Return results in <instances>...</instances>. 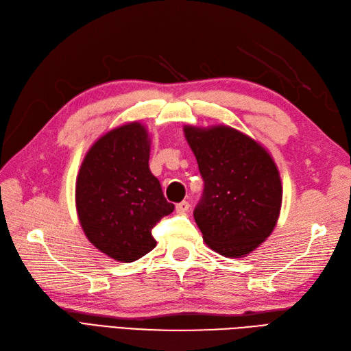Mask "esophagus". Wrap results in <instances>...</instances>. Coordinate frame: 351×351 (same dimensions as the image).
Returning a JSON list of instances; mask_svg holds the SVG:
<instances>
[{"label": "esophagus", "instance_id": "obj_1", "mask_svg": "<svg viewBox=\"0 0 351 351\" xmlns=\"http://www.w3.org/2000/svg\"><path fill=\"white\" fill-rule=\"evenodd\" d=\"M189 210V202L188 201H182L176 204V213L178 214H185Z\"/></svg>", "mask_w": 351, "mask_h": 351}]
</instances>
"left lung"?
I'll use <instances>...</instances> for the list:
<instances>
[{
	"label": "left lung",
	"instance_id": "1",
	"mask_svg": "<svg viewBox=\"0 0 351 351\" xmlns=\"http://www.w3.org/2000/svg\"><path fill=\"white\" fill-rule=\"evenodd\" d=\"M204 179L194 210L202 239L226 258H242L273 233L281 210L277 165L264 145L228 125L184 127Z\"/></svg>",
	"mask_w": 351,
	"mask_h": 351
}]
</instances>
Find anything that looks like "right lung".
Returning <instances> with one entry per match:
<instances>
[{"instance_id":"1","label":"right lung","mask_w":351,"mask_h":351,"mask_svg":"<svg viewBox=\"0 0 351 351\" xmlns=\"http://www.w3.org/2000/svg\"><path fill=\"white\" fill-rule=\"evenodd\" d=\"M150 135L141 122L105 132L86 153L75 180V208L95 247L121 263L156 246L152 229L175 210L149 167Z\"/></svg>"}]
</instances>
